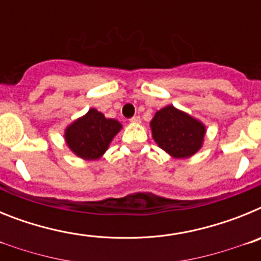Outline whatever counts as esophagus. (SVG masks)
<instances>
[{"label": "esophagus", "instance_id": "34e87169", "mask_svg": "<svg viewBox=\"0 0 261 261\" xmlns=\"http://www.w3.org/2000/svg\"><path fill=\"white\" fill-rule=\"evenodd\" d=\"M130 123H135V124L141 123V119H140V116H133L132 119H130Z\"/></svg>", "mask_w": 261, "mask_h": 261}]
</instances>
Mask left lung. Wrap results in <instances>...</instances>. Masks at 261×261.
<instances>
[{"mask_svg":"<svg viewBox=\"0 0 261 261\" xmlns=\"http://www.w3.org/2000/svg\"><path fill=\"white\" fill-rule=\"evenodd\" d=\"M150 126L158 146L177 159L188 158L197 153L206 132L201 121L174 106H166L156 111Z\"/></svg>","mask_w":261,"mask_h":261,"instance_id":"left-lung-1","label":"left lung"}]
</instances>
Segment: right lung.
Wrapping results in <instances>:
<instances>
[{"mask_svg":"<svg viewBox=\"0 0 261 261\" xmlns=\"http://www.w3.org/2000/svg\"><path fill=\"white\" fill-rule=\"evenodd\" d=\"M120 129L121 124L117 120L107 119L102 112L91 108L66 128L65 141L75 155L93 161L106 153Z\"/></svg>","mask_w":261,"mask_h":261,"instance_id":"1","label":"right lung"}]
</instances>
